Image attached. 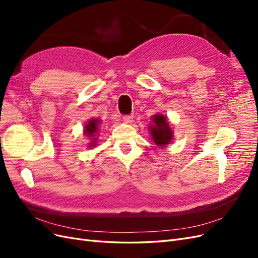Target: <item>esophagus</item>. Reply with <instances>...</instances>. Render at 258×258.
Here are the masks:
<instances>
[{
    "mask_svg": "<svg viewBox=\"0 0 258 258\" xmlns=\"http://www.w3.org/2000/svg\"><path fill=\"white\" fill-rule=\"evenodd\" d=\"M132 119H134V116L132 115H124L123 117H122V120L126 122V123H130V122H132Z\"/></svg>",
    "mask_w": 258,
    "mask_h": 258,
    "instance_id": "1",
    "label": "esophagus"
}]
</instances>
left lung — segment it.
<instances>
[{
    "instance_id": "8db88e82",
    "label": "left lung",
    "mask_w": 258,
    "mask_h": 258,
    "mask_svg": "<svg viewBox=\"0 0 258 258\" xmlns=\"http://www.w3.org/2000/svg\"><path fill=\"white\" fill-rule=\"evenodd\" d=\"M153 123L150 124V132L156 145L166 146L173 139V131L171 129L169 120L165 115L156 114L152 117Z\"/></svg>"
}]
</instances>
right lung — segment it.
<instances>
[{
    "mask_svg": "<svg viewBox=\"0 0 258 258\" xmlns=\"http://www.w3.org/2000/svg\"><path fill=\"white\" fill-rule=\"evenodd\" d=\"M99 123L100 120L99 119H90L87 123L85 124V128H84V134L88 137H95V135L98 132L99 130ZM97 139H92V141L89 143V147H92L93 145L96 144Z\"/></svg>",
    "mask_w": 258,
    "mask_h": 258,
    "instance_id": "obj_1",
    "label": "right lung"
}]
</instances>
